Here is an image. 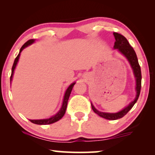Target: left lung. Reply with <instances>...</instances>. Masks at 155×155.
I'll return each mask as SVG.
<instances>
[{
  "mask_svg": "<svg viewBox=\"0 0 155 155\" xmlns=\"http://www.w3.org/2000/svg\"><path fill=\"white\" fill-rule=\"evenodd\" d=\"M114 36L115 37L116 41L114 43V48H118V50L119 51L120 53H122L128 59L130 64L132 67L133 70V73H134L135 79H136V91H137V94L136 97H135V100L133 101L128 107H126L124 109H123L122 111H120L118 113L116 114H110V113H104V112H101L97 111L95 109L94 106L92 104V109L97 114H98L99 116H100L101 117L104 118L108 120H117L119 118H121L122 117L126 115L130 110L132 109L133 106L136 101L138 99V97L140 96V93L141 90V80H142V75H141V69L138 60H137V55L135 54L133 48L130 45L128 40L126 39V38L120 34H118L117 32H114Z\"/></svg>",
  "mask_w": 155,
  "mask_h": 155,
  "instance_id": "8db88e82",
  "label": "left lung"
}]
</instances>
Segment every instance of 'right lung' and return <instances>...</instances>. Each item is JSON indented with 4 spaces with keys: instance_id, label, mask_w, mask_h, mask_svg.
I'll return each instance as SVG.
<instances>
[{
    "instance_id": "1",
    "label": "right lung",
    "mask_w": 155,
    "mask_h": 155,
    "mask_svg": "<svg viewBox=\"0 0 155 155\" xmlns=\"http://www.w3.org/2000/svg\"><path fill=\"white\" fill-rule=\"evenodd\" d=\"M34 41H35V40H34V39H29L26 42V43H25L24 44H23V46H22V47H21L20 50V53H19L18 56H17L15 59L14 63H13V65H12V73H11V75H10V81L12 80V75H13V73H14V70H15V68L16 65H17V63H18V61L19 60V58H20V55L21 51H22L24 49L25 47H27V46L29 45V44H32ZM75 84V82H73V83H72L71 85L68 87V88L67 89L66 92H65V93L64 99H63V102L62 107H61L60 111H59L58 113L56 114V115L52 116V117H51L50 118H48V119L29 120H30L31 123H33V124H37V125H48V124H54V123L58 121V120H60L61 118H62L63 116H64V114L65 113V110H66L67 105H68V99H69L70 95H71V91H72V90H73V87L74 84Z\"/></svg>"
}]
</instances>
